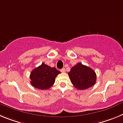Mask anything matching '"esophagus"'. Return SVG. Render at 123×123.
I'll return each instance as SVG.
<instances>
[{"label":"esophagus","mask_w":123,"mask_h":123,"mask_svg":"<svg viewBox=\"0 0 123 123\" xmlns=\"http://www.w3.org/2000/svg\"><path fill=\"white\" fill-rule=\"evenodd\" d=\"M61 72H62V73L66 72V69H65V68H62V69L61 70Z\"/></svg>","instance_id":"obj_1"}]
</instances>
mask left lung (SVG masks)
<instances>
[{
    "mask_svg": "<svg viewBox=\"0 0 123 123\" xmlns=\"http://www.w3.org/2000/svg\"><path fill=\"white\" fill-rule=\"evenodd\" d=\"M68 75L74 87L80 90L88 89L96 82L95 72L81 63H78L72 67Z\"/></svg>",
    "mask_w": 123,
    "mask_h": 123,
    "instance_id": "8db88e82",
    "label": "left lung"
}]
</instances>
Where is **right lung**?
I'll return each instance as SVG.
<instances>
[{
    "instance_id": "1",
    "label": "right lung",
    "mask_w": 123,
    "mask_h": 123,
    "mask_svg": "<svg viewBox=\"0 0 123 123\" xmlns=\"http://www.w3.org/2000/svg\"><path fill=\"white\" fill-rule=\"evenodd\" d=\"M60 73L55 67H51L42 63L31 73V84L35 88L48 89L53 85L56 77Z\"/></svg>"
}]
</instances>
